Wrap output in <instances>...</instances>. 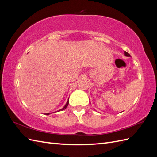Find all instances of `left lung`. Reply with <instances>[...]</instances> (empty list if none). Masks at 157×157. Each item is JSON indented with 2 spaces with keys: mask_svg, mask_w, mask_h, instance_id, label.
I'll return each mask as SVG.
<instances>
[{
  "mask_svg": "<svg viewBox=\"0 0 157 157\" xmlns=\"http://www.w3.org/2000/svg\"><path fill=\"white\" fill-rule=\"evenodd\" d=\"M124 55H125L126 56H127V57H130V56H130L129 54H128V52H126V51H124Z\"/></svg>",
  "mask_w": 157,
  "mask_h": 157,
  "instance_id": "left-lung-1",
  "label": "left lung"
}]
</instances>
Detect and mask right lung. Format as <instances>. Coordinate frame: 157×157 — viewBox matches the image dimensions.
Masks as SVG:
<instances>
[{
    "mask_svg": "<svg viewBox=\"0 0 157 157\" xmlns=\"http://www.w3.org/2000/svg\"><path fill=\"white\" fill-rule=\"evenodd\" d=\"M68 105H69V99H68V101H67V103L65 104V105L64 106V107H63L62 109H60V110H59L58 111H63V110H64V109H65L66 108H67V107L68 106ZM46 115H49V113H47Z\"/></svg>",
    "mask_w": 157,
    "mask_h": 157,
    "instance_id": "1",
    "label": "right lung"
}]
</instances>
